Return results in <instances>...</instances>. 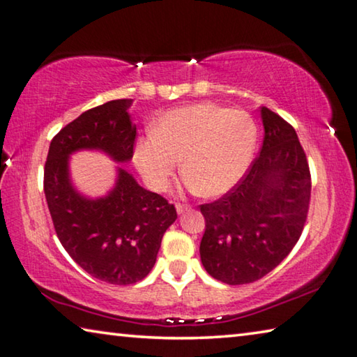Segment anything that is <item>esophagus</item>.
Here are the masks:
<instances>
[{"label":"esophagus","mask_w":357,"mask_h":357,"mask_svg":"<svg viewBox=\"0 0 357 357\" xmlns=\"http://www.w3.org/2000/svg\"><path fill=\"white\" fill-rule=\"evenodd\" d=\"M188 209H190V205H185V203H176L178 214H183V213L188 211Z\"/></svg>","instance_id":"esophagus-1"}]
</instances>
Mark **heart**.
Returning <instances> with one entry per match:
<instances>
[{
    "instance_id": "b5f03b06",
    "label": "heart",
    "mask_w": 357,
    "mask_h": 357,
    "mask_svg": "<svg viewBox=\"0 0 357 357\" xmlns=\"http://www.w3.org/2000/svg\"><path fill=\"white\" fill-rule=\"evenodd\" d=\"M256 144L257 126L250 112L199 103L167 112L137 143L135 163L152 189L163 190L184 157L185 185L219 197L245 176Z\"/></svg>"
}]
</instances>
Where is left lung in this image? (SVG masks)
Segmentation results:
<instances>
[{"label":"left lung","instance_id":"1","mask_svg":"<svg viewBox=\"0 0 357 357\" xmlns=\"http://www.w3.org/2000/svg\"><path fill=\"white\" fill-rule=\"evenodd\" d=\"M264 143L240 183L200 205L202 264L225 284L254 282L284 260L302 235L311 195L307 155L291 123L260 107Z\"/></svg>","mask_w":357,"mask_h":357}]
</instances>
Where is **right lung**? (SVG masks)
Instances as JSON below:
<instances>
[{"mask_svg":"<svg viewBox=\"0 0 357 357\" xmlns=\"http://www.w3.org/2000/svg\"><path fill=\"white\" fill-rule=\"evenodd\" d=\"M133 100H112L92 107L50 141L44 167V194L56 236L71 259L109 284L127 286L149 275L162 236L176 220V208L141 188L127 169L117 168L114 189L87 199L73 188L70 155L97 149L116 162L133 157L137 127L130 121Z\"/></svg>","mask_w":357,"mask_h":357,"instance_id":"obj_1","label":"right lung"}]
</instances>
